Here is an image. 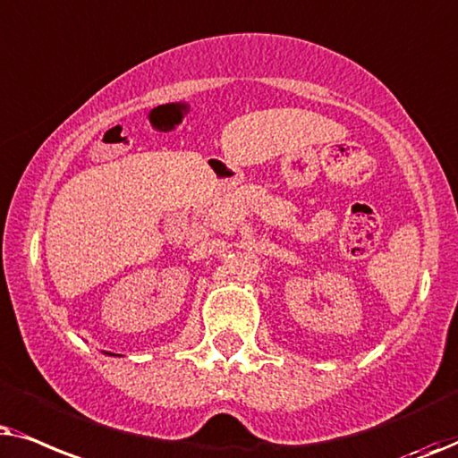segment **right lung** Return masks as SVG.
<instances>
[{"mask_svg":"<svg viewBox=\"0 0 458 458\" xmlns=\"http://www.w3.org/2000/svg\"><path fill=\"white\" fill-rule=\"evenodd\" d=\"M111 356H113V353H111Z\"/></svg>","mask_w":458,"mask_h":458,"instance_id":"add662e5","label":"right lung"}]
</instances>
